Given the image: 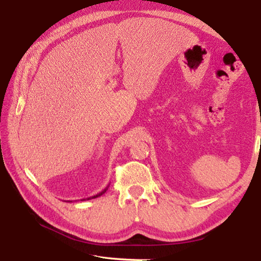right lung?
Wrapping results in <instances>:
<instances>
[{"instance_id": "add662e5", "label": "right lung", "mask_w": 261, "mask_h": 261, "mask_svg": "<svg viewBox=\"0 0 261 261\" xmlns=\"http://www.w3.org/2000/svg\"><path fill=\"white\" fill-rule=\"evenodd\" d=\"M106 190H108V187H106V189H105L104 191H101V192H100V193H98L97 195H93V196H91V198H88V200H89V199H93V198H98V196H100L101 194H104V193H105V192H106ZM83 200H84V199H83Z\"/></svg>"}]
</instances>
